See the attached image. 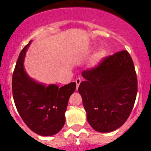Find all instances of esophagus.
Returning <instances> with one entry per match:
<instances>
[{
    "label": "esophagus",
    "instance_id": "obj_1",
    "mask_svg": "<svg viewBox=\"0 0 151 151\" xmlns=\"http://www.w3.org/2000/svg\"><path fill=\"white\" fill-rule=\"evenodd\" d=\"M81 79L80 78H78L76 79V84H77V88H78V87H79V85L81 84Z\"/></svg>",
    "mask_w": 151,
    "mask_h": 151
}]
</instances>
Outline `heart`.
<instances>
[{
  "mask_svg": "<svg viewBox=\"0 0 151 151\" xmlns=\"http://www.w3.org/2000/svg\"><path fill=\"white\" fill-rule=\"evenodd\" d=\"M103 55H104V52H101L100 53H99V55H101V56H103Z\"/></svg>",
  "mask_w": 151,
  "mask_h": 151,
  "instance_id": "heart-1",
  "label": "heart"
}]
</instances>
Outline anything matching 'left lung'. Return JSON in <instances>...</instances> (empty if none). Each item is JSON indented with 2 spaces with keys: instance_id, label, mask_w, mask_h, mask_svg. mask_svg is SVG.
<instances>
[{
  "instance_id": "8db88e82",
  "label": "left lung",
  "mask_w": 151,
  "mask_h": 151,
  "mask_svg": "<svg viewBox=\"0 0 151 151\" xmlns=\"http://www.w3.org/2000/svg\"><path fill=\"white\" fill-rule=\"evenodd\" d=\"M79 85L87 120L93 129L110 132L123 125L137 94L133 61L126 50L105 57L96 66L85 70Z\"/></svg>"
}]
</instances>
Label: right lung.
Returning <instances> with one entry per match:
<instances>
[{
	"label": "right lung",
	"mask_w": 151,
	"mask_h": 151,
	"mask_svg": "<svg viewBox=\"0 0 151 151\" xmlns=\"http://www.w3.org/2000/svg\"><path fill=\"white\" fill-rule=\"evenodd\" d=\"M28 45L22 48L12 75V94L15 106L25 124L40 136H53L65 124L69 98L76 89L71 82L61 88L39 84L30 78L23 67Z\"/></svg>",
	"instance_id": "1"
}]
</instances>
